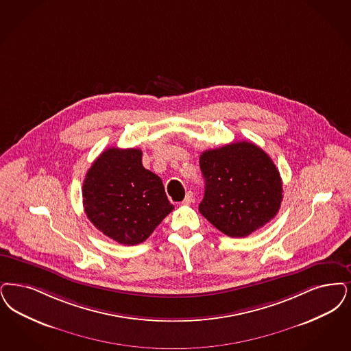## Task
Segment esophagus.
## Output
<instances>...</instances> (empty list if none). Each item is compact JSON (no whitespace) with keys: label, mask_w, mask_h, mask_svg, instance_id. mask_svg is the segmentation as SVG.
Listing matches in <instances>:
<instances>
[{"label":"esophagus","mask_w":351,"mask_h":351,"mask_svg":"<svg viewBox=\"0 0 351 351\" xmlns=\"http://www.w3.org/2000/svg\"><path fill=\"white\" fill-rule=\"evenodd\" d=\"M193 201H195V196H193V193H192V192H188V193L185 195V198H184L182 204H185V205H189V204H192Z\"/></svg>","instance_id":"1"}]
</instances>
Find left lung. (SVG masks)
Instances as JSON below:
<instances>
[{
	"instance_id": "1",
	"label": "left lung",
	"mask_w": 351,
	"mask_h": 351,
	"mask_svg": "<svg viewBox=\"0 0 351 351\" xmlns=\"http://www.w3.org/2000/svg\"><path fill=\"white\" fill-rule=\"evenodd\" d=\"M205 195L198 210L231 238H245L280 210L282 179L270 156L241 141L199 155Z\"/></svg>"
}]
</instances>
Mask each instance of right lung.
Here are the masks:
<instances>
[{
    "label": "right lung",
    "instance_id": "1",
    "mask_svg": "<svg viewBox=\"0 0 351 351\" xmlns=\"http://www.w3.org/2000/svg\"><path fill=\"white\" fill-rule=\"evenodd\" d=\"M82 197L90 222L124 245L145 241L173 209L160 178L142 166L140 149L103 152L86 173Z\"/></svg>",
    "mask_w": 351,
    "mask_h": 351
}]
</instances>
